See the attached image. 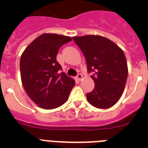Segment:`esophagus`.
<instances>
[{
  "mask_svg": "<svg viewBox=\"0 0 148 148\" xmlns=\"http://www.w3.org/2000/svg\"><path fill=\"white\" fill-rule=\"evenodd\" d=\"M82 78H83V77H82V74H80V73H79V74H78V75H77V78H78V81L82 80Z\"/></svg>",
  "mask_w": 148,
  "mask_h": 148,
  "instance_id": "esophagus-1",
  "label": "esophagus"
}]
</instances>
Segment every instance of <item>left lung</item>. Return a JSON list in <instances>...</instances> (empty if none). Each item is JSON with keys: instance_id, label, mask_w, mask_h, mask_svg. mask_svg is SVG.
<instances>
[{"instance_id": "obj_1", "label": "left lung", "mask_w": 148, "mask_h": 148, "mask_svg": "<svg viewBox=\"0 0 148 148\" xmlns=\"http://www.w3.org/2000/svg\"><path fill=\"white\" fill-rule=\"evenodd\" d=\"M86 58L95 88L87 94L89 103L108 109L118 102L125 90L128 68L125 53L112 40L101 35L73 37Z\"/></svg>"}]
</instances>
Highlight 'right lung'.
<instances>
[{
    "label": "right lung",
    "instance_id": "right-lung-1",
    "mask_svg": "<svg viewBox=\"0 0 148 148\" xmlns=\"http://www.w3.org/2000/svg\"><path fill=\"white\" fill-rule=\"evenodd\" d=\"M69 36L44 33L38 36L23 51L21 57V78L26 92L32 101L46 110L64 104L75 81L56 61L61 46L71 41Z\"/></svg>",
    "mask_w": 148,
    "mask_h": 148
}]
</instances>
